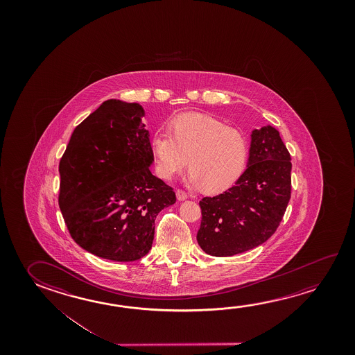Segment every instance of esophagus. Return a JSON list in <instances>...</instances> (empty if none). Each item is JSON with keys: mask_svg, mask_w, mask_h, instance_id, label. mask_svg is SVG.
<instances>
[{"mask_svg": "<svg viewBox=\"0 0 355 355\" xmlns=\"http://www.w3.org/2000/svg\"><path fill=\"white\" fill-rule=\"evenodd\" d=\"M175 196H177V199L180 200V202H183V200L188 199V194H187L184 191H180V189H178V191L175 192Z\"/></svg>", "mask_w": 355, "mask_h": 355, "instance_id": "esophagus-1", "label": "esophagus"}]
</instances>
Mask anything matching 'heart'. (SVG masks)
I'll return each instance as SVG.
<instances>
[{
  "label": "heart",
  "mask_w": 355,
  "mask_h": 355,
  "mask_svg": "<svg viewBox=\"0 0 355 355\" xmlns=\"http://www.w3.org/2000/svg\"><path fill=\"white\" fill-rule=\"evenodd\" d=\"M168 132L156 131L150 140L155 171L171 180L186 166L187 182L207 192L227 189L243 175L249 142L243 131L204 114H184L169 122Z\"/></svg>",
  "instance_id": "b5f03b06"
}]
</instances>
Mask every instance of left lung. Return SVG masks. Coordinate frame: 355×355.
<instances>
[{"instance_id": "1", "label": "left lung", "mask_w": 355, "mask_h": 355, "mask_svg": "<svg viewBox=\"0 0 355 355\" xmlns=\"http://www.w3.org/2000/svg\"><path fill=\"white\" fill-rule=\"evenodd\" d=\"M291 156L271 125L254 128L244 173L227 191L199 202L198 244L208 255L241 254L263 244L282 220L291 198Z\"/></svg>"}]
</instances>
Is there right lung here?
<instances>
[{
    "mask_svg": "<svg viewBox=\"0 0 355 355\" xmlns=\"http://www.w3.org/2000/svg\"><path fill=\"white\" fill-rule=\"evenodd\" d=\"M139 103L109 99L76 126L59 163V208L76 244L112 261L151 250L155 220L175 203L152 175L150 132Z\"/></svg>",
    "mask_w": 355,
    "mask_h": 355,
    "instance_id": "add662e5",
    "label": "right lung"
}]
</instances>
